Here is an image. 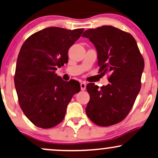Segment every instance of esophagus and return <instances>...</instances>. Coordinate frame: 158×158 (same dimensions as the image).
Returning a JSON list of instances; mask_svg holds the SVG:
<instances>
[{
	"instance_id": "1",
	"label": "esophagus",
	"mask_w": 158,
	"mask_h": 158,
	"mask_svg": "<svg viewBox=\"0 0 158 158\" xmlns=\"http://www.w3.org/2000/svg\"><path fill=\"white\" fill-rule=\"evenodd\" d=\"M80 87H81V90H85V89H86V83L84 82V81H83V82H81L80 84Z\"/></svg>"
}]
</instances>
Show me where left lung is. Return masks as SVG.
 Segmentation results:
<instances>
[{
	"label": "left lung",
	"mask_w": 158,
	"mask_h": 158,
	"mask_svg": "<svg viewBox=\"0 0 158 158\" xmlns=\"http://www.w3.org/2000/svg\"><path fill=\"white\" fill-rule=\"evenodd\" d=\"M82 37L96 47L99 72L110 73V84L100 88L87 85L90 94L87 115L94 123L109 127L121 122L130 113L141 87L144 60L130 34L111 26L90 28Z\"/></svg>",
	"instance_id": "8db88e82"
}]
</instances>
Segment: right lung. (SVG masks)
Returning <instances> with one entry per match:
<instances>
[{
	"instance_id": "add662e5",
	"label": "right lung",
	"mask_w": 158,
	"mask_h": 158,
	"mask_svg": "<svg viewBox=\"0 0 158 158\" xmlns=\"http://www.w3.org/2000/svg\"><path fill=\"white\" fill-rule=\"evenodd\" d=\"M84 28L48 27L27 38L17 60L15 86L19 104L35 126L54 127L64 119L68 103L81 90L77 81H65L55 73Z\"/></svg>"
}]
</instances>
